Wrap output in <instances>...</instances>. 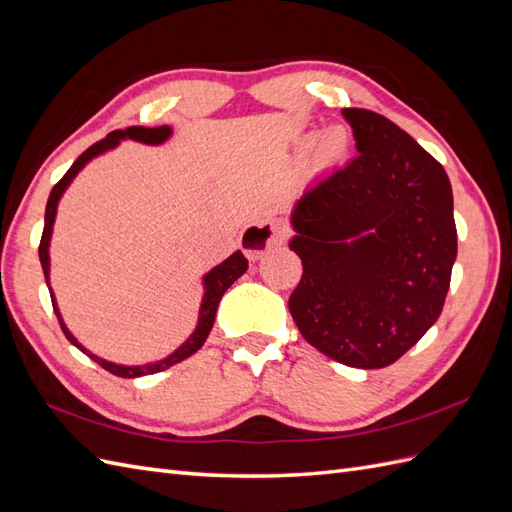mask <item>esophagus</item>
I'll return each instance as SVG.
<instances>
[{
  "instance_id": "1",
  "label": "esophagus",
  "mask_w": 512,
  "mask_h": 512,
  "mask_svg": "<svg viewBox=\"0 0 512 512\" xmlns=\"http://www.w3.org/2000/svg\"><path fill=\"white\" fill-rule=\"evenodd\" d=\"M287 235H290L287 222L283 218L270 216L259 222H253V225H248L242 231L240 246L248 259H259L268 251V248L281 246L287 240Z\"/></svg>"
}]
</instances>
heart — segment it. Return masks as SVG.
Masks as SVG:
<instances>
[{
  "label": "heart",
  "instance_id": "1",
  "mask_svg": "<svg viewBox=\"0 0 512 512\" xmlns=\"http://www.w3.org/2000/svg\"><path fill=\"white\" fill-rule=\"evenodd\" d=\"M337 142L344 144V131L333 129V131H329V134H326V136L322 138V151H324V153H331V151L335 149Z\"/></svg>",
  "mask_w": 512,
  "mask_h": 512
}]
</instances>
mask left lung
Returning a JSON list of instances; mask_svg holds the SVG:
<instances>
[{
    "mask_svg": "<svg viewBox=\"0 0 512 512\" xmlns=\"http://www.w3.org/2000/svg\"><path fill=\"white\" fill-rule=\"evenodd\" d=\"M359 155L300 196L290 313L339 363L387 368L437 322L456 259L443 166L383 114L344 108Z\"/></svg>",
    "mask_w": 512,
    "mask_h": 512,
    "instance_id": "left-lung-1",
    "label": "left lung"
}]
</instances>
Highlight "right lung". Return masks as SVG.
Here are the masks:
<instances>
[{
  "label": "right lung",
  "instance_id": "right-lung-1",
  "mask_svg": "<svg viewBox=\"0 0 512 512\" xmlns=\"http://www.w3.org/2000/svg\"><path fill=\"white\" fill-rule=\"evenodd\" d=\"M168 136H170V127H166V125H162V127H127V129H116V131H112V134H108L103 140L95 142L93 147H88L80 157H77V160L73 162V166H71V168L67 170V173H64V177L56 183L54 190H51L49 201H47V209H45V229H43V235H41V244H38V257H41V266H43V272H45V281H47V277H49V253H47V248H49V238H51V225H54V218H56V207H58V201H60V196H62L64 188H67L69 183H71V179H73L77 173H80L82 166H84L88 160H93L95 155H99V153H103V151H108V149L116 147V144H119L121 138H131V140L147 142V144H160V142H164ZM246 268H248V261H246V257L238 251V253H233L229 259L222 261V264L216 266L212 272L205 274V296H203V305H201L199 326H196V331L192 333V337H190L188 342L183 344L179 350H175L173 355H170L168 359H164V361H160V363L142 365V368H125V365L108 363V361H103V359H99V357H95V355H88V352H86L80 344L75 342V337L67 331V326L62 324L58 307H56V300H54V294H51V305H54L58 322H60V326H62V333L67 335V339H69V342H71L73 346L84 350L90 359H93L95 363H99L101 368L108 370L110 374L121 376V378H136V376H144V374L162 372V370L170 368V365H175V363H179V361H183V359L192 357L194 352L205 344V339H207L209 331H212L214 318H216V309H218V303H220L222 294H225V292L229 290L231 283H233L235 279L242 277V274L246 272Z\"/></svg>",
  "mask_w": 512,
  "mask_h": 512
}]
</instances>
